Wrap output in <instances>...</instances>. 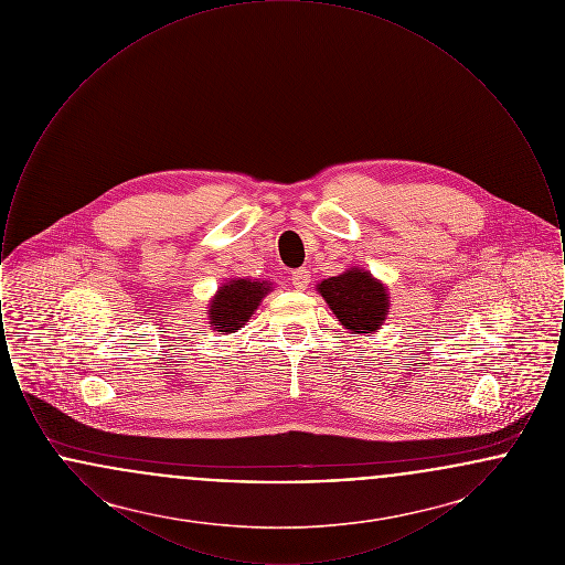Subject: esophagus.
<instances>
[{"instance_id": "esophagus-1", "label": "esophagus", "mask_w": 565, "mask_h": 565, "mask_svg": "<svg viewBox=\"0 0 565 565\" xmlns=\"http://www.w3.org/2000/svg\"><path fill=\"white\" fill-rule=\"evenodd\" d=\"M309 281H311L309 270L296 269L295 273H292V286H295L296 290H305V288L309 286Z\"/></svg>"}]
</instances>
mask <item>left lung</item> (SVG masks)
I'll return each mask as SVG.
<instances>
[{"label": "left lung", "instance_id": "8db88e82", "mask_svg": "<svg viewBox=\"0 0 565 565\" xmlns=\"http://www.w3.org/2000/svg\"><path fill=\"white\" fill-rule=\"evenodd\" d=\"M318 292L341 326L353 334H375L387 318V288L369 270L355 267L337 277H328L318 284Z\"/></svg>", "mask_w": 565, "mask_h": 565}]
</instances>
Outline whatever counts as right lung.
Wrapping results in <instances>:
<instances>
[{"label":"right lung","mask_w":565,"mask_h":565,"mask_svg":"<svg viewBox=\"0 0 565 565\" xmlns=\"http://www.w3.org/2000/svg\"><path fill=\"white\" fill-rule=\"evenodd\" d=\"M269 292V281H256L247 277L222 284L210 302L212 328L222 334L239 330Z\"/></svg>","instance_id":"obj_1"}]
</instances>
